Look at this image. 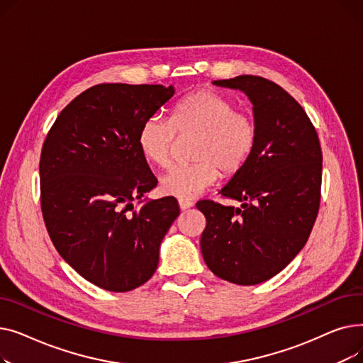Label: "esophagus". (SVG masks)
I'll list each match as a JSON object with an SVG mask.
<instances>
[{
    "label": "esophagus",
    "mask_w": 363,
    "mask_h": 363,
    "mask_svg": "<svg viewBox=\"0 0 363 363\" xmlns=\"http://www.w3.org/2000/svg\"><path fill=\"white\" fill-rule=\"evenodd\" d=\"M179 207H181V211H186V208H189V207H193V201H189V200H184V199H179Z\"/></svg>",
    "instance_id": "34e87169"
}]
</instances>
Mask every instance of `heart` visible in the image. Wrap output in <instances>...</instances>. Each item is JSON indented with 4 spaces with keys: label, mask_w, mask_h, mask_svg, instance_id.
<instances>
[{
    "label": "heart",
    "mask_w": 363,
    "mask_h": 363,
    "mask_svg": "<svg viewBox=\"0 0 363 363\" xmlns=\"http://www.w3.org/2000/svg\"><path fill=\"white\" fill-rule=\"evenodd\" d=\"M177 132L197 135L193 148L194 163L169 169L160 178L166 196L194 199L222 174L231 175L252 156L257 141L256 122L250 113L238 110L226 95L201 89L184 97L172 119L152 114L143 123L138 145L143 156L159 167L170 163Z\"/></svg>",
    "instance_id": "b5f03b06"
}]
</instances>
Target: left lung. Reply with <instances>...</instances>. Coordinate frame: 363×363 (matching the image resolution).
<instances>
[{"instance_id": "1", "label": "left lung", "mask_w": 363, "mask_h": 363, "mask_svg": "<svg viewBox=\"0 0 363 363\" xmlns=\"http://www.w3.org/2000/svg\"><path fill=\"white\" fill-rule=\"evenodd\" d=\"M253 104L257 141L222 189L241 207L201 200L200 247L216 277L256 285L275 277L306 244L318 216L322 151L306 111L279 85L253 74L213 81Z\"/></svg>"}]
</instances>
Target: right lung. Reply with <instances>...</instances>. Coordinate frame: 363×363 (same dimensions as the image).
<instances>
[{
	"label": "right lung",
	"instance_id": "1",
	"mask_svg": "<svg viewBox=\"0 0 363 363\" xmlns=\"http://www.w3.org/2000/svg\"><path fill=\"white\" fill-rule=\"evenodd\" d=\"M174 94V85H95L62 110L43 145L41 207L50 238L76 272L103 290L125 293L147 282L179 215L174 197L132 204L157 185L138 145L140 129Z\"/></svg>",
	"mask_w": 363,
	"mask_h": 363
}]
</instances>
